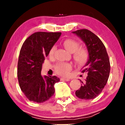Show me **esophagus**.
Here are the masks:
<instances>
[{"label":"esophagus","mask_w":125,"mask_h":125,"mask_svg":"<svg viewBox=\"0 0 125 125\" xmlns=\"http://www.w3.org/2000/svg\"><path fill=\"white\" fill-rule=\"evenodd\" d=\"M60 80L61 81H69V78H60Z\"/></svg>","instance_id":"esophagus-1"}]
</instances>
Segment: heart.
Masks as SVG:
<instances>
[{
    "label": "heart",
    "mask_w": 125,
    "mask_h": 125,
    "mask_svg": "<svg viewBox=\"0 0 125 125\" xmlns=\"http://www.w3.org/2000/svg\"><path fill=\"white\" fill-rule=\"evenodd\" d=\"M62 45L68 51L72 53V59L78 65H84L89 58V52L86 48L80 47L77 41L72 39H67L62 42ZM56 51V47L53 46L49 51V56H53ZM72 68V65L69 62H60L54 66L55 72L58 74L66 76Z\"/></svg>",
    "instance_id": "1"
}]
</instances>
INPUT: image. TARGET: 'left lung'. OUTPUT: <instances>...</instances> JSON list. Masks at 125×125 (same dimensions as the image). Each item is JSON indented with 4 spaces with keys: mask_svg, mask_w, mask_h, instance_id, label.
Listing matches in <instances>:
<instances>
[{
    "mask_svg": "<svg viewBox=\"0 0 125 125\" xmlns=\"http://www.w3.org/2000/svg\"><path fill=\"white\" fill-rule=\"evenodd\" d=\"M86 44L89 52V58L82 69L88 76L81 86L76 90V95L83 100L95 98L101 93L106 84L110 71L109 58L106 48L100 38L86 29L73 32Z\"/></svg>",
    "mask_w": 125,
    "mask_h": 125,
    "instance_id": "obj_1",
    "label": "left lung"
}]
</instances>
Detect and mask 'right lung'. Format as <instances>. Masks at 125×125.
<instances>
[{"mask_svg":"<svg viewBox=\"0 0 125 125\" xmlns=\"http://www.w3.org/2000/svg\"><path fill=\"white\" fill-rule=\"evenodd\" d=\"M61 32H35L22 45L18 63L20 88L30 101L42 103L54 93V85L60 81L56 76L42 77V64L61 36Z\"/></svg>","mask_w":125,"mask_h":125,"instance_id":"right-lung-1","label":"right lung"}]
</instances>
